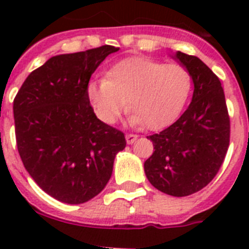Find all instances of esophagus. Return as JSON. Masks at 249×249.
Here are the masks:
<instances>
[{"label":"esophagus","instance_id":"obj_1","mask_svg":"<svg viewBox=\"0 0 249 249\" xmlns=\"http://www.w3.org/2000/svg\"><path fill=\"white\" fill-rule=\"evenodd\" d=\"M138 138L137 135H133V133H127L126 135V141L128 144H132Z\"/></svg>","mask_w":249,"mask_h":249}]
</instances>
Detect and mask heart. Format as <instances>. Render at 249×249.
<instances>
[{"label":"heart","instance_id":"heart-1","mask_svg":"<svg viewBox=\"0 0 249 249\" xmlns=\"http://www.w3.org/2000/svg\"><path fill=\"white\" fill-rule=\"evenodd\" d=\"M191 89L192 74L186 66L133 57L109 68L105 80L89 83L87 94L103 122H116L128 101L132 124L158 129L177 118Z\"/></svg>","mask_w":249,"mask_h":249}]
</instances>
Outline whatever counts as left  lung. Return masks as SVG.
Segmentation results:
<instances>
[{"mask_svg":"<svg viewBox=\"0 0 249 249\" xmlns=\"http://www.w3.org/2000/svg\"><path fill=\"white\" fill-rule=\"evenodd\" d=\"M192 74V102L175 123L148 136L155 152L144 172L155 188L173 197L198 192L212 181L230 147L231 122L221 81L198 57L177 52Z\"/></svg>","mask_w":249,"mask_h":249,"instance_id":"obj_1","label":"left lung"}]
</instances>
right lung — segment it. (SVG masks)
I'll list each match as a JSON object with an SVG mask.
<instances>
[{"label": "right lung", "instance_id": "right-lung-1", "mask_svg": "<svg viewBox=\"0 0 249 249\" xmlns=\"http://www.w3.org/2000/svg\"><path fill=\"white\" fill-rule=\"evenodd\" d=\"M118 50L105 45L51 57L31 72L13 100L22 163L47 195L63 203L96 197L126 147L124 133L96 117L87 94L92 73Z\"/></svg>", "mask_w": 249, "mask_h": 249}]
</instances>
